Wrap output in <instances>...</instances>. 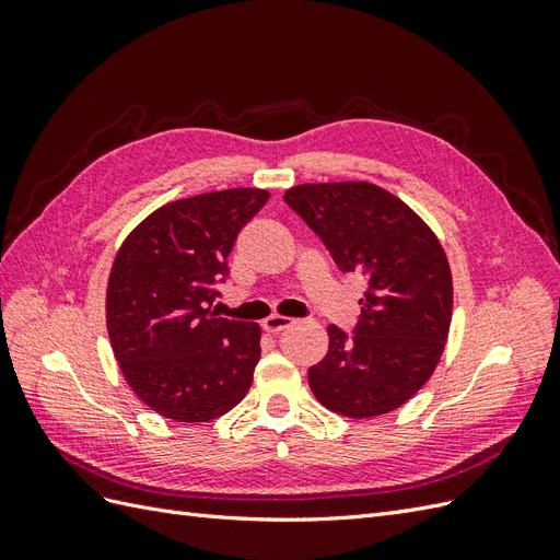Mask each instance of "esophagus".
<instances>
[{"instance_id": "34e87169", "label": "esophagus", "mask_w": 560, "mask_h": 560, "mask_svg": "<svg viewBox=\"0 0 560 560\" xmlns=\"http://www.w3.org/2000/svg\"><path fill=\"white\" fill-rule=\"evenodd\" d=\"M264 331L268 334H280L284 331L287 327H292V317H284V315H270L264 319Z\"/></svg>"}]
</instances>
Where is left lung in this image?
I'll return each mask as SVG.
<instances>
[{"label": "left lung", "mask_w": 560, "mask_h": 560, "mask_svg": "<svg viewBox=\"0 0 560 560\" xmlns=\"http://www.w3.org/2000/svg\"><path fill=\"white\" fill-rule=\"evenodd\" d=\"M284 202L343 273L366 278L354 336L331 325L325 360L308 369L315 399L354 420L399 409L434 374L451 329L453 278L436 233L371 182L299 184Z\"/></svg>", "instance_id": "left-lung-1"}]
</instances>
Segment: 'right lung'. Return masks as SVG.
I'll list each match as a JSON object with an SVG mask.
<instances>
[{
	"label": "right lung",
	"mask_w": 560,
	"mask_h": 560,
	"mask_svg": "<svg viewBox=\"0 0 560 560\" xmlns=\"http://www.w3.org/2000/svg\"><path fill=\"white\" fill-rule=\"evenodd\" d=\"M266 189L173 200L118 247L107 282V331L124 378L151 411L208 422L241 404L261 358V327L217 317L214 282Z\"/></svg>",
	"instance_id": "obj_1"
}]
</instances>
